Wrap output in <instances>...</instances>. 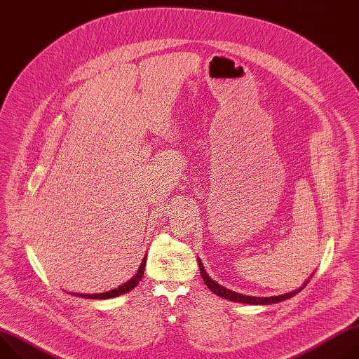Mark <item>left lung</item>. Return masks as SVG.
I'll return each mask as SVG.
<instances>
[{
	"label": "left lung",
	"mask_w": 359,
	"mask_h": 359,
	"mask_svg": "<svg viewBox=\"0 0 359 359\" xmlns=\"http://www.w3.org/2000/svg\"><path fill=\"white\" fill-rule=\"evenodd\" d=\"M198 260H199L201 275H202V278H203L206 286H208L213 293H216L217 297L224 298V299H229V301H232V302H241V304H249V305H271V304H278V302H282V301H285V299L292 298L293 295H297V293H299V292L305 287V285H306V283H305L302 287H299V289H297V290H293V292H289V293H285V295H279V297H271V298L248 297V295H242V293H236V292H233V290L226 289V287L220 286L219 283H216L215 280H212V279L209 278V275L206 273V271H205V268H203V265H202V262H201V259H198Z\"/></svg>",
	"instance_id": "8db88e82"
}]
</instances>
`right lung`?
Listing matches in <instances>:
<instances>
[{
	"label": "right lung",
	"instance_id": "add662e5",
	"mask_svg": "<svg viewBox=\"0 0 359 359\" xmlns=\"http://www.w3.org/2000/svg\"><path fill=\"white\" fill-rule=\"evenodd\" d=\"M144 266H146V257L143 259V262H142L137 273L132 279H130L128 282H126L121 286H118L117 289H113V290H109V292H104V293H93V295H86V293H73V295L80 297V298H87V299H109V298H114V297L123 295V293H127L128 290H132L139 283V280L143 276Z\"/></svg>",
	"mask_w": 359,
	"mask_h": 359
}]
</instances>
